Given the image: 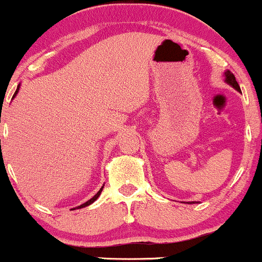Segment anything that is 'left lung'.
Listing matches in <instances>:
<instances>
[{"mask_svg": "<svg viewBox=\"0 0 262 262\" xmlns=\"http://www.w3.org/2000/svg\"><path fill=\"white\" fill-rule=\"evenodd\" d=\"M224 74H225V82L228 83V84L231 85L232 88H235V89H236V91L240 92V91H241L240 85H238V83L236 82V79H235L234 74H232L230 71H226ZM190 204H191V203H190ZM192 204H194V203H192Z\"/></svg>", "mask_w": 262, "mask_h": 262, "instance_id": "obj_1", "label": "left lung"}]
</instances>
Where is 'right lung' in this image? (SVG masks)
Masks as SVG:
<instances>
[{"label":"right lung","mask_w":262,"mask_h":262,"mask_svg":"<svg viewBox=\"0 0 262 262\" xmlns=\"http://www.w3.org/2000/svg\"><path fill=\"white\" fill-rule=\"evenodd\" d=\"M18 91H19V84H18V87H17V89H16V92H14V94H13V97H12V98H14V97H16V94H17V93H18ZM103 186H104V185H103ZM103 186H102V188H100V189H99V191H98V192H97V194H96V195H94V196H93V198H92V199H89L88 201H85V203H84V204H82V205L77 206V208H74V209H82V208H85V206L91 205V204H92V203H94V201H96L97 199H98V196H99V195H100V192H102V190H103ZM74 209H73V210H74Z\"/></svg>","instance_id":"right-lung-1"}]
</instances>
